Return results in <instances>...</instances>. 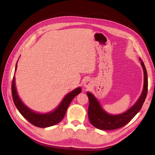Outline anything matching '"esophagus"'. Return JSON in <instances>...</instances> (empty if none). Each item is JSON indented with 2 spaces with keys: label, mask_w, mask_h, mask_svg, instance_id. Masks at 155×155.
<instances>
[{
  "label": "esophagus",
  "mask_w": 155,
  "mask_h": 155,
  "mask_svg": "<svg viewBox=\"0 0 155 155\" xmlns=\"http://www.w3.org/2000/svg\"><path fill=\"white\" fill-rule=\"evenodd\" d=\"M83 86L87 88H89L92 87V82L89 79H86V80L83 83Z\"/></svg>",
  "instance_id": "1"
}]
</instances>
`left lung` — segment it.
<instances>
[{"instance_id": "8db88e82", "label": "left lung", "mask_w": 155, "mask_h": 155, "mask_svg": "<svg viewBox=\"0 0 155 155\" xmlns=\"http://www.w3.org/2000/svg\"><path fill=\"white\" fill-rule=\"evenodd\" d=\"M140 60L141 61V65L143 70L144 75L143 91L137 103L124 113L117 115L108 114L103 109L95 96L91 92H87L89 99L88 109V119L91 124L97 129L109 130L122 127L127 124H128L141 109L147 96L148 80L147 70L144 63L141 58H140Z\"/></svg>"}]
</instances>
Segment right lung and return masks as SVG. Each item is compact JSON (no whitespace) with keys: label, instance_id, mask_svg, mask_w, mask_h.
Instances as JSON below:
<instances>
[{"label":"right lung","instance_id":"obj_1","mask_svg":"<svg viewBox=\"0 0 155 155\" xmlns=\"http://www.w3.org/2000/svg\"><path fill=\"white\" fill-rule=\"evenodd\" d=\"M17 67V63L15 66V71ZM81 92V87L76 88L75 90L69 92L68 94L65 96L61 103L54 111L48 112V113L39 114L30 109L28 107L23 104L19 97H18L15 87V76H13L12 85L13 100L18 110L30 123L34 126L41 128H45L48 127L53 126L60 122L64 118L65 114H66L67 108L68 107L72 100L74 99V97L79 94Z\"/></svg>","mask_w":155,"mask_h":155}]
</instances>
